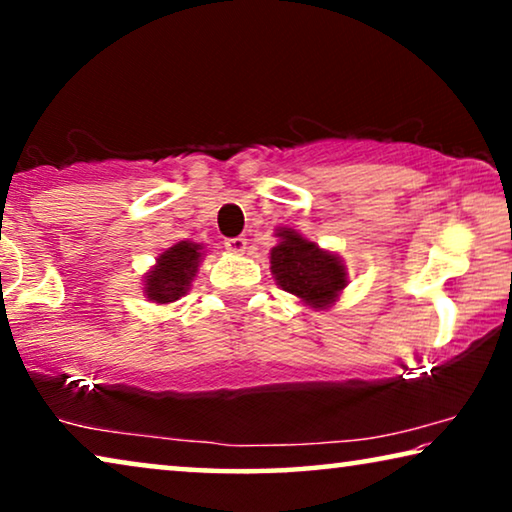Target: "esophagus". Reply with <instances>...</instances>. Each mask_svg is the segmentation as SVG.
I'll use <instances>...</instances> for the list:
<instances>
[{"mask_svg":"<svg viewBox=\"0 0 512 512\" xmlns=\"http://www.w3.org/2000/svg\"><path fill=\"white\" fill-rule=\"evenodd\" d=\"M226 249L233 251V254H244V251H247V237H242V235L228 237Z\"/></svg>","mask_w":512,"mask_h":512,"instance_id":"esophagus-1","label":"esophagus"}]
</instances>
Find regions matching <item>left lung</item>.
Here are the masks:
<instances>
[{
    "instance_id": "8db88e82",
    "label": "left lung",
    "mask_w": 512,
    "mask_h": 512,
    "mask_svg": "<svg viewBox=\"0 0 512 512\" xmlns=\"http://www.w3.org/2000/svg\"><path fill=\"white\" fill-rule=\"evenodd\" d=\"M277 237L282 242L270 251V270L277 284L314 310L331 307L347 284L340 258L291 228L277 230Z\"/></svg>"
}]
</instances>
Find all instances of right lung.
<instances>
[{"label": "right lung", "mask_w": 512, "mask_h": 512, "mask_svg": "<svg viewBox=\"0 0 512 512\" xmlns=\"http://www.w3.org/2000/svg\"><path fill=\"white\" fill-rule=\"evenodd\" d=\"M202 247L195 242H177L158 256L156 268L146 275L144 293L153 303H174L186 291L191 289V282L198 272Z\"/></svg>", "instance_id": "right-lung-1"}]
</instances>
